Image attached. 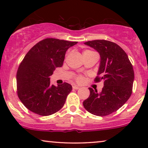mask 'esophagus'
Masks as SVG:
<instances>
[{"mask_svg":"<svg viewBox=\"0 0 148 148\" xmlns=\"http://www.w3.org/2000/svg\"><path fill=\"white\" fill-rule=\"evenodd\" d=\"M79 88H80V87L78 86H76V85L73 86V89H75V90H78V89H79Z\"/></svg>","mask_w":148,"mask_h":148,"instance_id":"esophagus-1","label":"esophagus"}]
</instances>
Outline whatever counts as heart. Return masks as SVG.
Segmentation results:
<instances>
[{"label":"heart","mask_w":148,"mask_h":148,"mask_svg":"<svg viewBox=\"0 0 148 148\" xmlns=\"http://www.w3.org/2000/svg\"><path fill=\"white\" fill-rule=\"evenodd\" d=\"M90 50H85V51L84 52H89ZM75 79L77 82H82L83 79H84V78H83V77L82 75H77L75 77Z\"/></svg>","instance_id":"b5f03b06"}]
</instances>
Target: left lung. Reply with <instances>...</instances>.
<instances>
[{
  "instance_id": "8db88e82",
  "label": "left lung",
  "mask_w": 148,
  "mask_h": 148,
  "mask_svg": "<svg viewBox=\"0 0 148 148\" xmlns=\"http://www.w3.org/2000/svg\"><path fill=\"white\" fill-rule=\"evenodd\" d=\"M100 55V64L95 82L104 81L100 93L90 88V94L83 102L91 114L104 116L119 110L132 94L134 71L128 56L118 44L105 40L84 43Z\"/></svg>"
}]
</instances>
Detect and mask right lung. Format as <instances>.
Returning a JSON list of instances; mask_svg holds the SVG:
<instances>
[{
	"instance_id": "obj_1",
	"label": "right lung",
	"mask_w": 148,
	"mask_h": 148,
	"mask_svg": "<svg viewBox=\"0 0 148 148\" xmlns=\"http://www.w3.org/2000/svg\"><path fill=\"white\" fill-rule=\"evenodd\" d=\"M77 43L46 38L26 54L17 72V92L28 110L48 116L62 108L72 86L66 82L57 87L51 85L50 76L62 66L66 50Z\"/></svg>"
}]
</instances>
